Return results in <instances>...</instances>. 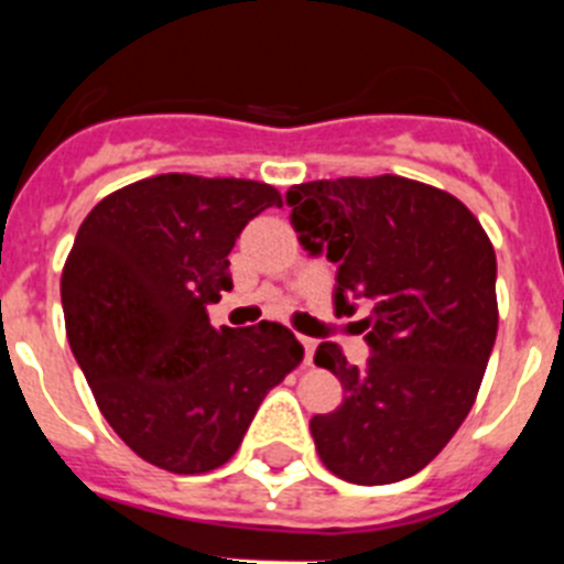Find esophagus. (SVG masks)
I'll return each instance as SVG.
<instances>
[{
    "label": "esophagus",
    "mask_w": 564,
    "mask_h": 564,
    "mask_svg": "<svg viewBox=\"0 0 564 564\" xmlns=\"http://www.w3.org/2000/svg\"><path fill=\"white\" fill-rule=\"evenodd\" d=\"M302 344H305V364L311 367L313 352H316V341H313V338H307V336H302Z\"/></svg>",
    "instance_id": "obj_1"
}]
</instances>
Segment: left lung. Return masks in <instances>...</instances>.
Here are the masks:
<instances>
[{
    "label": "left lung",
    "instance_id": "left-lung-1",
    "mask_svg": "<svg viewBox=\"0 0 564 564\" xmlns=\"http://www.w3.org/2000/svg\"><path fill=\"white\" fill-rule=\"evenodd\" d=\"M291 223L311 253L338 262L336 313L372 305L358 327L372 356L347 361L333 341L313 361L344 403L311 421L333 475L387 486L435 460L466 421L497 338V257L480 220L426 183L378 174L299 183Z\"/></svg>",
    "mask_w": 564,
    "mask_h": 564
}]
</instances>
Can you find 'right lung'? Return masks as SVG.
I'll return each mask as SVG.
<instances>
[{"mask_svg": "<svg viewBox=\"0 0 564 564\" xmlns=\"http://www.w3.org/2000/svg\"><path fill=\"white\" fill-rule=\"evenodd\" d=\"M271 206L282 194L268 183L154 174L107 194L64 262V325L98 410L172 475L231 460L262 398L305 356L279 322H208L234 288V242Z\"/></svg>", "mask_w": 564, "mask_h": 564, "instance_id": "obj_1", "label": "right lung"}]
</instances>
